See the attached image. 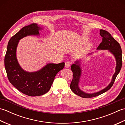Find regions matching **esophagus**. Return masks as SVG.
Wrapping results in <instances>:
<instances>
[{
    "mask_svg": "<svg viewBox=\"0 0 125 125\" xmlns=\"http://www.w3.org/2000/svg\"><path fill=\"white\" fill-rule=\"evenodd\" d=\"M71 64V63L70 62H69V61H67V62H66L65 63V67L67 68H69Z\"/></svg>",
    "mask_w": 125,
    "mask_h": 125,
    "instance_id": "1",
    "label": "esophagus"
}]
</instances>
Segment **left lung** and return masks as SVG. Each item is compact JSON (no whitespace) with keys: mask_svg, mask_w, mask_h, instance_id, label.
I'll use <instances>...</instances> for the list:
<instances>
[{"mask_svg":"<svg viewBox=\"0 0 125 125\" xmlns=\"http://www.w3.org/2000/svg\"><path fill=\"white\" fill-rule=\"evenodd\" d=\"M100 35L103 38V40L100 43L99 46L98 47L97 49L108 50L110 52L115 56L116 62L115 72L113 75L111 83L104 89H103L101 91L94 93V94H86V93L82 91L79 89L78 87L79 79H80L81 75V69L80 64H79L80 63L78 61H76L75 64H73L71 66V69L73 73V78L70 84V89L74 94L82 98H89L96 97L110 89L113 85L116 76L120 72L122 67V62H123L122 61V50L120 44L106 31L100 30Z\"/></svg>","mask_w":125,"mask_h":125,"instance_id":"obj_1","label":"left lung"}]
</instances>
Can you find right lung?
I'll return each mask as SVG.
<instances>
[{"label":"right lung","mask_w":125,"mask_h":125,"mask_svg":"<svg viewBox=\"0 0 125 125\" xmlns=\"http://www.w3.org/2000/svg\"><path fill=\"white\" fill-rule=\"evenodd\" d=\"M42 28L37 23L23 27L10 39L4 63L8 79L19 91L29 96L42 95L49 91L56 74L64 67L65 63H49L36 72L24 71L19 64L16 50L21 39L28 35H38Z\"/></svg>","instance_id":"obj_1"}]
</instances>
